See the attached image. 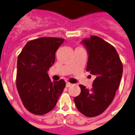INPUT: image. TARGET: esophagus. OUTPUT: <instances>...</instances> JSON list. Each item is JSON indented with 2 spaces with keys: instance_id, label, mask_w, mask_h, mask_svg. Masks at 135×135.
<instances>
[{
  "instance_id": "1",
  "label": "esophagus",
  "mask_w": 135,
  "mask_h": 135,
  "mask_svg": "<svg viewBox=\"0 0 135 135\" xmlns=\"http://www.w3.org/2000/svg\"><path fill=\"white\" fill-rule=\"evenodd\" d=\"M71 86H72V84H71V83L68 82H66V87H70Z\"/></svg>"
}]
</instances>
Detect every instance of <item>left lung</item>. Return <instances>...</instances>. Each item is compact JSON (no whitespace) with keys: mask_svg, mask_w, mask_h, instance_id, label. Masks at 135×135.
Here are the masks:
<instances>
[{"mask_svg":"<svg viewBox=\"0 0 135 135\" xmlns=\"http://www.w3.org/2000/svg\"><path fill=\"white\" fill-rule=\"evenodd\" d=\"M81 43L89 55L86 70L96 78L90 89L80 84L81 93L74 97V102L83 115L95 117L112 103L122 79L123 65L115 48L99 37L91 36Z\"/></svg>","mask_w":135,"mask_h":135,"instance_id":"1","label":"left lung"}]
</instances>
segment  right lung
<instances>
[{"label": "right lung", "mask_w": 135, "mask_h": 135, "mask_svg": "<svg viewBox=\"0 0 135 135\" xmlns=\"http://www.w3.org/2000/svg\"><path fill=\"white\" fill-rule=\"evenodd\" d=\"M64 39L42 37L27 42L17 58L16 85L23 105L43 115L55 108L65 86L64 80L51 82L47 71Z\"/></svg>", "instance_id": "1"}]
</instances>
